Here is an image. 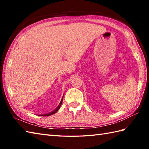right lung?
Returning a JSON list of instances; mask_svg holds the SVG:
<instances>
[{"instance_id":"right-lung-1","label":"right lung","mask_w":149,"mask_h":149,"mask_svg":"<svg viewBox=\"0 0 149 149\" xmlns=\"http://www.w3.org/2000/svg\"><path fill=\"white\" fill-rule=\"evenodd\" d=\"M63 97L62 98V99H61V102H60V103H59V106H58V107H57V108L55 109V110H54L52 112H50V113H48V114H45V115H40V116H47L52 115H53V114H55V113L59 110V109L60 108V107H61V104H62V102H63Z\"/></svg>"}]
</instances>
